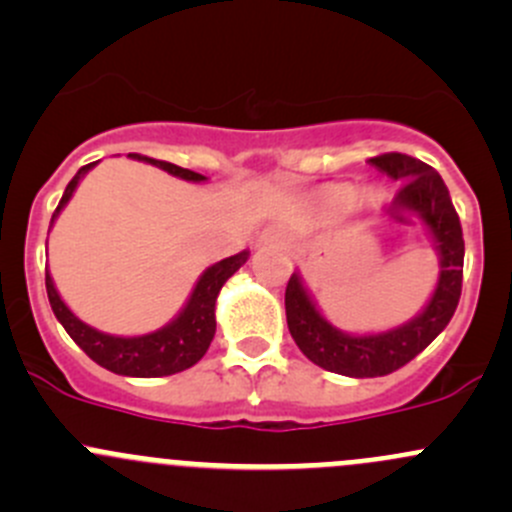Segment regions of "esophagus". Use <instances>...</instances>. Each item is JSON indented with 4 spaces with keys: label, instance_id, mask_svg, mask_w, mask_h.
<instances>
[{
    "label": "esophagus",
    "instance_id": "1",
    "mask_svg": "<svg viewBox=\"0 0 512 512\" xmlns=\"http://www.w3.org/2000/svg\"><path fill=\"white\" fill-rule=\"evenodd\" d=\"M260 245H270V247L287 245V235L280 230V227H267V230L260 235Z\"/></svg>",
    "mask_w": 512,
    "mask_h": 512
}]
</instances>
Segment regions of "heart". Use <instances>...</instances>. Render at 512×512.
I'll return each mask as SVG.
<instances>
[{"label": "heart", "mask_w": 512, "mask_h": 512, "mask_svg": "<svg viewBox=\"0 0 512 512\" xmlns=\"http://www.w3.org/2000/svg\"><path fill=\"white\" fill-rule=\"evenodd\" d=\"M327 200L332 205H337V208H352V205H356V200H359V193H356V188H352V185H329Z\"/></svg>", "instance_id": "b5f03b06"}]
</instances>
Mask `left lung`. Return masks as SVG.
I'll return each mask as SVG.
<instances>
[{
    "mask_svg": "<svg viewBox=\"0 0 512 512\" xmlns=\"http://www.w3.org/2000/svg\"><path fill=\"white\" fill-rule=\"evenodd\" d=\"M369 163L389 178L401 180L396 203L421 215L436 245L441 275L423 312L401 327L379 334H347L329 324L319 314L312 294L302 285L299 272L289 277L285 309L292 339L309 361L352 379L386 376L401 369L446 329L461 299L463 255H466L461 220L453 208L446 183L431 165L404 153H384L371 158Z\"/></svg>",
    "mask_w": 512,
    "mask_h": 512,
    "instance_id": "1",
    "label": "left lung"
}]
</instances>
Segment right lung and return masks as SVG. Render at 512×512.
Instances as JSON below:
<instances>
[{
    "instance_id": "obj_1",
    "label": "right lung",
    "mask_w": 512,
    "mask_h": 512,
    "mask_svg": "<svg viewBox=\"0 0 512 512\" xmlns=\"http://www.w3.org/2000/svg\"><path fill=\"white\" fill-rule=\"evenodd\" d=\"M128 158L156 165V168L165 170V173L175 175V178L190 180V183H203V180H208L205 175L195 173V170L180 168V165L165 163V160L138 156V153H128ZM94 165L96 163L84 165V168H79V173L71 178L64 195H61L59 205H56L54 215H51V225H54V220L59 218L64 205L71 200L79 180L84 178ZM247 257H250V252L242 250L237 252V255L225 257V260L210 265L208 270L200 275V280L195 282L193 292H190L188 302L180 309L178 317H175L173 322L165 324V327L156 329V332L141 334V337H116V334L98 332V329L81 322V319L66 307L64 299L59 297L49 270H46V294H49V304L51 309H54L56 319L61 322V327L69 332V337L74 339L98 366L121 376L156 379V376H170L178 374V371L190 369V366L198 364V361L203 359L215 337V302H218L220 289H223L225 282L245 265Z\"/></svg>"
}]
</instances>
